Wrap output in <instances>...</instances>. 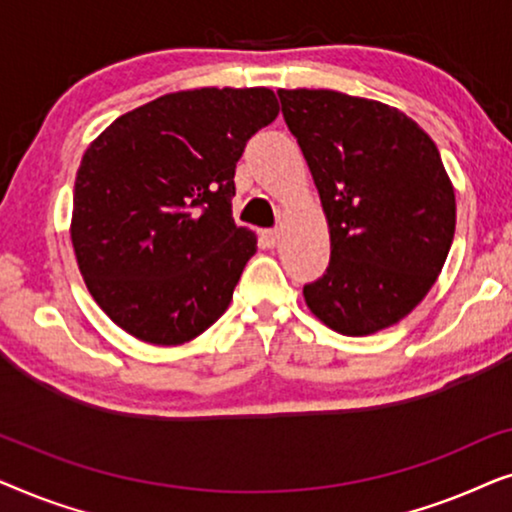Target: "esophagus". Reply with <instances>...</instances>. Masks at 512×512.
<instances>
[{"label":"esophagus","instance_id":"1","mask_svg":"<svg viewBox=\"0 0 512 512\" xmlns=\"http://www.w3.org/2000/svg\"><path fill=\"white\" fill-rule=\"evenodd\" d=\"M261 244L265 249H275L279 244V233L277 230H263L261 233Z\"/></svg>","mask_w":512,"mask_h":512}]
</instances>
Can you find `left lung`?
Returning <instances> with one entry per match:
<instances>
[{
  "instance_id": "8db88e82",
  "label": "left lung",
  "mask_w": 512,
  "mask_h": 512,
  "mask_svg": "<svg viewBox=\"0 0 512 512\" xmlns=\"http://www.w3.org/2000/svg\"><path fill=\"white\" fill-rule=\"evenodd\" d=\"M331 233V263L303 296L342 335H370L415 310L443 270L457 202L419 125L338 90H277Z\"/></svg>"
}]
</instances>
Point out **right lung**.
Masks as SVG:
<instances>
[{
	"mask_svg": "<svg viewBox=\"0 0 512 512\" xmlns=\"http://www.w3.org/2000/svg\"><path fill=\"white\" fill-rule=\"evenodd\" d=\"M270 88L179 90L116 118L83 153L72 244L125 333L184 345L228 310L256 235L235 226V165L275 121Z\"/></svg>",
	"mask_w": 512,
	"mask_h": 512,
	"instance_id": "right-lung-1",
	"label": "right lung"
}]
</instances>
